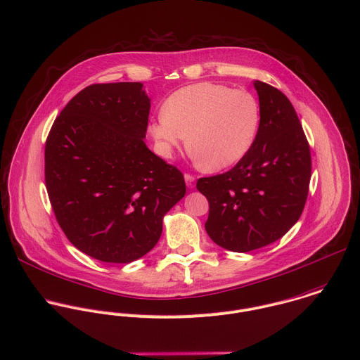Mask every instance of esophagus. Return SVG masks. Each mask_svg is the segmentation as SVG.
<instances>
[{
	"mask_svg": "<svg viewBox=\"0 0 360 360\" xmlns=\"http://www.w3.org/2000/svg\"><path fill=\"white\" fill-rule=\"evenodd\" d=\"M184 180H186V184H187L188 188H193V187L195 186V177H194L193 174L186 173V174H184Z\"/></svg>",
	"mask_w": 360,
	"mask_h": 360,
	"instance_id": "obj_1",
	"label": "esophagus"
}]
</instances>
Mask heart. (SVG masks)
I'll list each match as a JSON object with an SVG mask.
<instances>
[{
	"label": "heart",
	"instance_id": "1",
	"mask_svg": "<svg viewBox=\"0 0 360 360\" xmlns=\"http://www.w3.org/2000/svg\"><path fill=\"white\" fill-rule=\"evenodd\" d=\"M256 98L245 90L197 83L173 93L163 115L149 124L159 152L170 158L187 136V152L205 172L226 169L246 156L259 129Z\"/></svg>",
	"mask_w": 360,
	"mask_h": 360
}]
</instances>
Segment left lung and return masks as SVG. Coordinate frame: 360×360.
<instances>
[{"label":"left lung","mask_w":360,"mask_h":360,"mask_svg":"<svg viewBox=\"0 0 360 360\" xmlns=\"http://www.w3.org/2000/svg\"><path fill=\"white\" fill-rule=\"evenodd\" d=\"M260 122L256 139L229 172L201 177L208 200L205 231L224 249L250 252L280 239L300 218L309 187V145L290 100L255 82Z\"/></svg>","instance_id":"8db88e82"}]
</instances>
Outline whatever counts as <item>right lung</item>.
I'll list each match as a JSON object with an SVG mask.
<instances>
[{
	"mask_svg": "<svg viewBox=\"0 0 360 360\" xmlns=\"http://www.w3.org/2000/svg\"><path fill=\"white\" fill-rule=\"evenodd\" d=\"M141 83L91 84L55 120L45 181L62 231L83 253L134 262L158 243L165 214L186 194L183 173L150 152V100Z\"/></svg>",
	"mask_w": 360,
	"mask_h": 360,
	"instance_id": "add662e5",
	"label": "right lung"
}]
</instances>
